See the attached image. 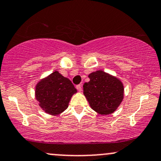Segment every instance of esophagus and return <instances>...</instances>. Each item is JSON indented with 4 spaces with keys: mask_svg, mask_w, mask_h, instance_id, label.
<instances>
[{
    "mask_svg": "<svg viewBox=\"0 0 161 161\" xmlns=\"http://www.w3.org/2000/svg\"><path fill=\"white\" fill-rule=\"evenodd\" d=\"M76 89L78 90L79 92H82V85H77V86H76Z\"/></svg>",
    "mask_w": 161,
    "mask_h": 161,
    "instance_id": "34e87169",
    "label": "esophagus"
}]
</instances>
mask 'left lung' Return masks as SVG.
Masks as SVG:
<instances>
[{"mask_svg":"<svg viewBox=\"0 0 161 161\" xmlns=\"http://www.w3.org/2000/svg\"><path fill=\"white\" fill-rule=\"evenodd\" d=\"M83 93L91 108L102 115L114 113L123 99V86L116 77L98 70L88 75Z\"/></svg>","mask_w":161,"mask_h":161,"instance_id":"obj_1","label":"left lung"}]
</instances>
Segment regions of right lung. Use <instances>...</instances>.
<instances>
[{
  "mask_svg": "<svg viewBox=\"0 0 161 161\" xmlns=\"http://www.w3.org/2000/svg\"><path fill=\"white\" fill-rule=\"evenodd\" d=\"M76 92L69 79L55 71L37 84L36 97L46 113L57 115L68 108L70 98Z\"/></svg>",
  "mask_w": 161,
  "mask_h": 161,
  "instance_id": "1",
  "label": "right lung"
}]
</instances>
